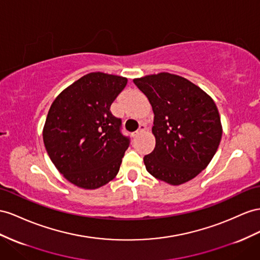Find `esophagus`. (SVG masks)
I'll list each match as a JSON object with an SVG mask.
<instances>
[{
	"label": "esophagus",
	"instance_id": "esophagus-1",
	"mask_svg": "<svg viewBox=\"0 0 260 260\" xmlns=\"http://www.w3.org/2000/svg\"><path fill=\"white\" fill-rule=\"evenodd\" d=\"M146 129H147V128H146V125H141V126H139V129H138L137 132H135L134 134H133V136L136 137V136L142 135L143 133H145V131H146Z\"/></svg>",
	"mask_w": 260,
	"mask_h": 260
}]
</instances>
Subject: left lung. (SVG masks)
<instances>
[{
	"label": "left lung",
	"instance_id": "obj_1",
	"mask_svg": "<svg viewBox=\"0 0 260 260\" xmlns=\"http://www.w3.org/2000/svg\"><path fill=\"white\" fill-rule=\"evenodd\" d=\"M154 112L155 149L144 157L149 174L166 183L190 181L208 167L223 127L213 99L188 79L169 72L133 80Z\"/></svg>",
	"mask_w": 260,
	"mask_h": 260
}]
</instances>
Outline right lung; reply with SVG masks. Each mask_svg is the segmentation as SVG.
<instances>
[{
	"mask_svg": "<svg viewBox=\"0 0 260 260\" xmlns=\"http://www.w3.org/2000/svg\"><path fill=\"white\" fill-rule=\"evenodd\" d=\"M127 78L90 72L60 92L43 128L46 150L57 170L79 188L94 190L118 174L128 139L111 104Z\"/></svg>",
	"mask_w": 260,
	"mask_h": 260,
	"instance_id": "obj_1",
	"label": "right lung"
}]
</instances>
